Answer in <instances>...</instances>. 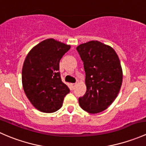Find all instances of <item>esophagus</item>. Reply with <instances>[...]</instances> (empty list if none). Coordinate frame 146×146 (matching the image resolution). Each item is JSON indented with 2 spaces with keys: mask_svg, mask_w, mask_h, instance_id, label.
Wrapping results in <instances>:
<instances>
[{
  "mask_svg": "<svg viewBox=\"0 0 146 146\" xmlns=\"http://www.w3.org/2000/svg\"><path fill=\"white\" fill-rule=\"evenodd\" d=\"M76 85H77V84H76V83H72L71 84L72 88H73V89H75V88H76Z\"/></svg>",
  "mask_w": 146,
  "mask_h": 146,
  "instance_id": "1",
  "label": "esophagus"
}]
</instances>
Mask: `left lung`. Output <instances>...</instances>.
I'll return each mask as SVG.
<instances>
[{"label": "left lung", "instance_id": "obj_1", "mask_svg": "<svg viewBox=\"0 0 146 146\" xmlns=\"http://www.w3.org/2000/svg\"><path fill=\"white\" fill-rule=\"evenodd\" d=\"M85 72L87 90L78 100L80 107L90 114L107 109L117 98L123 80L118 55L114 48L98 41L78 46Z\"/></svg>", "mask_w": 146, "mask_h": 146}]
</instances>
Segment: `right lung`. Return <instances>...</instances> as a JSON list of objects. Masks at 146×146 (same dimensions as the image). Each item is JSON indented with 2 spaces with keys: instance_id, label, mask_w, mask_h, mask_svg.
Wrapping results in <instances>:
<instances>
[{
  "instance_id": "1",
  "label": "right lung",
  "mask_w": 146,
  "mask_h": 146,
  "mask_svg": "<svg viewBox=\"0 0 146 146\" xmlns=\"http://www.w3.org/2000/svg\"><path fill=\"white\" fill-rule=\"evenodd\" d=\"M70 45L47 39L33 47L24 61L22 82L25 93L39 111L52 113L63 105L68 87L62 82L59 62Z\"/></svg>"
}]
</instances>
